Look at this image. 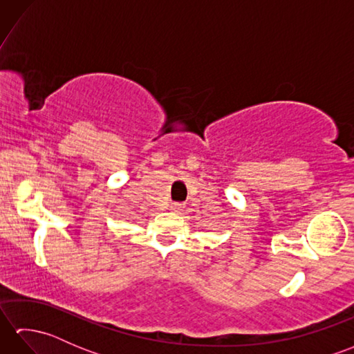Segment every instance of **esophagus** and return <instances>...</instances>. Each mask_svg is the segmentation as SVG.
I'll list each match as a JSON object with an SVG mask.
<instances>
[{"mask_svg":"<svg viewBox=\"0 0 354 354\" xmlns=\"http://www.w3.org/2000/svg\"><path fill=\"white\" fill-rule=\"evenodd\" d=\"M184 209V205L183 204H171L170 205V212L171 213H176V214H179Z\"/></svg>","mask_w":354,"mask_h":354,"instance_id":"34e87169","label":"esophagus"}]
</instances>
